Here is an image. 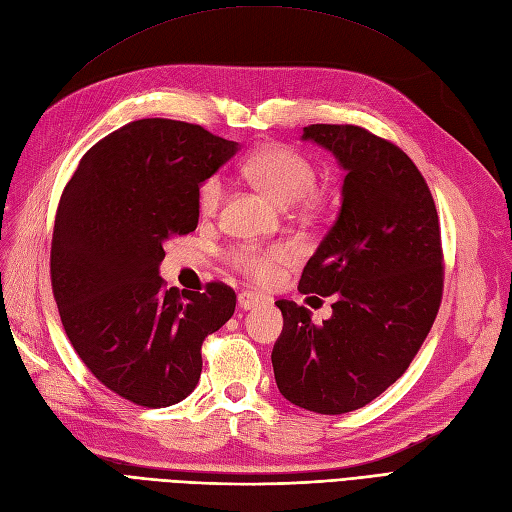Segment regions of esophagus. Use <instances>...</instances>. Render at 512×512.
<instances>
[{"mask_svg": "<svg viewBox=\"0 0 512 512\" xmlns=\"http://www.w3.org/2000/svg\"><path fill=\"white\" fill-rule=\"evenodd\" d=\"M237 301H239V307H241V309H252V307H256L258 303H262V297H260V294H256V292L243 290V292H239Z\"/></svg>", "mask_w": 512, "mask_h": 512, "instance_id": "1", "label": "esophagus"}]
</instances>
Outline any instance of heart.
<instances>
[{
    "label": "heart",
    "mask_w": 512,
    "mask_h": 512,
    "mask_svg": "<svg viewBox=\"0 0 512 512\" xmlns=\"http://www.w3.org/2000/svg\"><path fill=\"white\" fill-rule=\"evenodd\" d=\"M243 173L258 190L280 205H316L318 196L312 194L316 188V166L309 162L301 151L286 145L262 147L243 164ZM224 198L222 177H209L198 188V211L203 218H213L218 213ZM292 260L290 247L286 245H237L228 252L230 267L252 277L256 282L275 280L277 269Z\"/></svg>",
    "instance_id": "b5f03b06"
}]
</instances>
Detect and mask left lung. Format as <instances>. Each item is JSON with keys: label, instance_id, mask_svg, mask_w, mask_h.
<instances>
[{"label": "left lung", "instance_id": "8db88e82", "mask_svg": "<svg viewBox=\"0 0 512 512\" xmlns=\"http://www.w3.org/2000/svg\"><path fill=\"white\" fill-rule=\"evenodd\" d=\"M303 141L346 170L342 209L299 282L335 303L314 324L303 305L275 301L284 329L271 361L290 404L344 414L389 389L423 346L442 301L440 222L421 170L397 145L331 123L303 128Z\"/></svg>", "mask_w": 512, "mask_h": 512}]
</instances>
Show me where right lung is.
Wrapping results in <instances>:
<instances>
[{
	"mask_svg": "<svg viewBox=\"0 0 512 512\" xmlns=\"http://www.w3.org/2000/svg\"><path fill=\"white\" fill-rule=\"evenodd\" d=\"M239 145L194 123L138 119L91 147L61 194L51 284L61 324L106 389L145 408L179 404L200 346L235 314L222 282L166 288L164 243L198 226V188Z\"/></svg>",
	"mask_w": 512,
	"mask_h": 512,
	"instance_id": "obj_1",
	"label": "right lung"
}]
</instances>
